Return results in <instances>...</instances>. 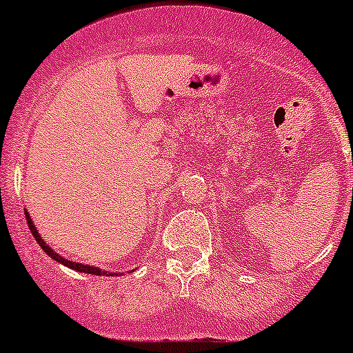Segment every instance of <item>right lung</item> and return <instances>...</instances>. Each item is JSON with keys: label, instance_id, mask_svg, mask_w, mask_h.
<instances>
[{"label": "right lung", "instance_id": "add662e5", "mask_svg": "<svg viewBox=\"0 0 353 353\" xmlns=\"http://www.w3.org/2000/svg\"><path fill=\"white\" fill-rule=\"evenodd\" d=\"M24 214H26V221H28V226H30V230H31V235L35 236V240L40 244V248L43 249V252H48L49 256H51L54 261H58V263L65 265V267H68V269L76 270V272L93 274V276H105V277H109V276H118L117 272L113 274V272H108V270L97 269V267H93V265H84V263H77V261H70V260H67V258L61 256V254H58V252H56L54 249L49 248V245L46 244V240H43L42 236L39 235V230H37L35 224H33V221H31L30 214H28V212H24Z\"/></svg>", "mask_w": 353, "mask_h": 353}]
</instances>
